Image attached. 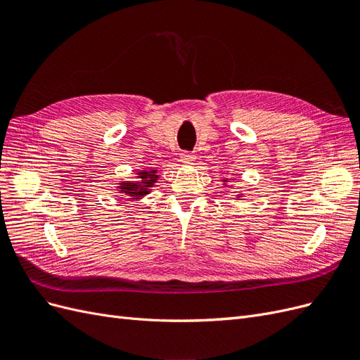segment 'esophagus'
I'll use <instances>...</instances> for the list:
<instances>
[{"label": "esophagus", "instance_id": "obj_1", "mask_svg": "<svg viewBox=\"0 0 360 360\" xmlns=\"http://www.w3.org/2000/svg\"><path fill=\"white\" fill-rule=\"evenodd\" d=\"M193 160H195V156L189 153V151H183L180 155V162L184 163V165H191V163H193Z\"/></svg>", "mask_w": 360, "mask_h": 360}]
</instances>
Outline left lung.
Here are the masks:
<instances>
[{
	"label": "left lung",
	"mask_w": 360,
	"mask_h": 360,
	"mask_svg": "<svg viewBox=\"0 0 360 360\" xmlns=\"http://www.w3.org/2000/svg\"><path fill=\"white\" fill-rule=\"evenodd\" d=\"M222 181H224V184H226V183H228V179H222ZM240 197H242V195H240V193H238L236 198H240Z\"/></svg>",
	"instance_id": "left-lung-1"
}]
</instances>
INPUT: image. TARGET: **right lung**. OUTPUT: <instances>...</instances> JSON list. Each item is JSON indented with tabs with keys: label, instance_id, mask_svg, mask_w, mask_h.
<instances>
[{
	"label": "right lung",
	"instance_id": "add662e5",
	"mask_svg": "<svg viewBox=\"0 0 360 360\" xmlns=\"http://www.w3.org/2000/svg\"><path fill=\"white\" fill-rule=\"evenodd\" d=\"M136 176V181H122L117 186V191L123 193L124 197H129L130 200H143L147 193H150L151 188L155 186V183L159 179L158 169L153 168L139 169Z\"/></svg>",
	"mask_w": 360,
	"mask_h": 360
}]
</instances>
